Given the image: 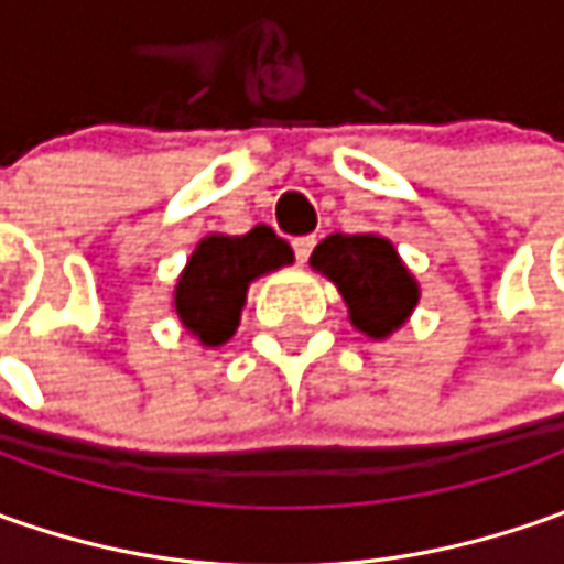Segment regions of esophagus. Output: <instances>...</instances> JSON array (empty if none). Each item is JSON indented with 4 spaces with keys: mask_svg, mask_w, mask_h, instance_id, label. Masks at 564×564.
<instances>
[{
    "mask_svg": "<svg viewBox=\"0 0 564 564\" xmlns=\"http://www.w3.org/2000/svg\"><path fill=\"white\" fill-rule=\"evenodd\" d=\"M314 245H316V238H314V235H304V238H294V241H292L294 257H297V260H301V263H304V260H307V257H311V250H314Z\"/></svg>",
    "mask_w": 564,
    "mask_h": 564,
    "instance_id": "obj_1",
    "label": "esophagus"
}]
</instances>
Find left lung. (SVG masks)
I'll use <instances>...</instances> for the list:
<instances>
[{"mask_svg": "<svg viewBox=\"0 0 564 564\" xmlns=\"http://www.w3.org/2000/svg\"><path fill=\"white\" fill-rule=\"evenodd\" d=\"M311 267L341 294L351 326L367 338H389L411 319L421 285L404 267L395 245L377 235H329L311 253Z\"/></svg>", "mask_w": 564, "mask_h": 564, "instance_id": "8db88e82", "label": "left lung"}]
</instances>
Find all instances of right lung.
<instances>
[{"label": "right lung", "instance_id": "add662e5", "mask_svg": "<svg viewBox=\"0 0 564 564\" xmlns=\"http://www.w3.org/2000/svg\"><path fill=\"white\" fill-rule=\"evenodd\" d=\"M292 263L289 241L270 226H253L248 235L209 231L175 282V314L204 348H219L241 323L250 282Z\"/></svg>", "mask_w": 564, "mask_h": 564}]
</instances>
